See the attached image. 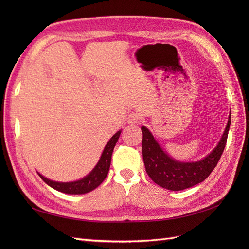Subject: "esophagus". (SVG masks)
I'll use <instances>...</instances> for the list:
<instances>
[{
	"label": "esophagus",
	"mask_w": 249,
	"mask_h": 249,
	"mask_svg": "<svg viewBox=\"0 0 249 249\" xmlns=\"http://www.w3.org/2000/svg\"><path fill=\"white\" fill-rule=\"evenodd\" d=\"M139 119H140V115L138 114L137 112H132V113H130V114L127 115V118H126L127 124H137V123L139 122Z\"/></svg>",
	"instance_id": "obj_1"
}]
</instances>
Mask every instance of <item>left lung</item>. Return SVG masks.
Instances as JSON below:
<instances>
[{"label": "left lung", "instance_id": "obj_1", "mask_svg": "<svg viewBox=\"0 0 249 249\" xmlns=\"http://www.w3.org/2000/svg\"><path fill=\"white\" fill-rule=\"evenodd\" d=\"M231 125V114L218 145L202 160L178 162L161 148L147 127L142 126V155L148 177L156 184L171 191H179L203 182L219 161L227 144Z\"/></svg>", "mask_w": 249, "mask_h": 249}]
</instances>
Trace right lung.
Segmentation results:
<instances>
[{
	"instance_id": "1",
	"label": "right lung",
	"mask_w": 249,
	"mask_h": 249,
	"mask_svg": "<svg viewBox=\"0 0 249 249\" xmlns=\"http://www.w3.org/2000/svg\"><path fill=\"white\" fill-rule=\"evenodd\" d=\"M120 132L122 131H118L115 135H113L112 138L106 144V146H105L104 152L101 156V159L99 162H97L96 166L85 178H83L79 180H74V182L60 183V182H55V180H51L47 178H44L43 176L40 175V173H38L39 177L42 178L43 182H46L50 187L54 188L55 190L63 192V193L85 194L92 191L96 187H99L103 183V180L106 178L108 175L110 164H111L112 153L120 136Z\"/></svg>"
}]
</instances>
